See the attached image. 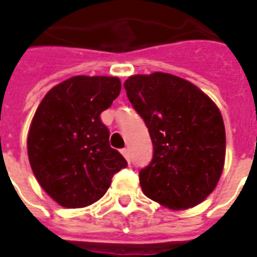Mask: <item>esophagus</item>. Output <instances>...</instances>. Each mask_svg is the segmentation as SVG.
I'll use <instances>...</instances> for the list:
<instances>
[{
	"mask_svg": "<svg viewBox=\"0 0 257 257\" xmlns=\"http://www.w3.org/2000/svg\"><path fill=\"white\" fill-rule=\"evenodd\" d=\"M121 154H122V156H124L125 159L128 160V162H131V152H129L128 148H122V150H121Z\"/></svg>",
	"mask_w": 257,
	"mask_h": 257,
	"instance_id": "34e87169",
	"label": "esophagus"
}]
</instances>
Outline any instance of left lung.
Segmentation results:
<instances>
[{"instance_id": "1", "label": "left lung", "mask_w": 257, "mask_h": 257, "mask_svg": "<svg viewBox=\"0 0 257 257\" xmlns=\"http://www.w3.org/2000/svg\"><path fill=\"white\" fill-rule=\"evenodd\" d=\"M124 87L154 144L151 163L139 172L143 193L172 210L197 206L224 168L220 109L191 82L166 72L129 76Z\"/></svg>"}]
</instances>
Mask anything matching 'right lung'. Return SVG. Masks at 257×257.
<instances>
[{
	"mask_svg": "<svg viewBox=\"0 0 257 257\" xmlns=\"http://www.w3.org/2000/svg\"><path fill=\"white\" fill-rule=\"evenodd\" d=\"M121 91L115 76H72L46 94L28 133V158L39 185L60 206L76 209L102 198L128 166L109 144L101 113Z\"/></svg>",
	"mask_w": 257,
	"mask_h": 257,
	"instance_id": "1",
	"label": "right lung"
}]
</instances>
